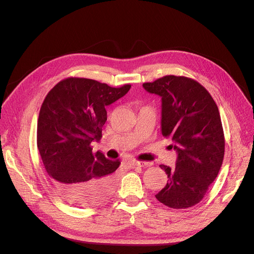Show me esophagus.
<instances>
[{"label":"esophagus","instance_id":"1","mask_svg":"<svg viewBox=\"0 0 254 254\" xmlns=\"http://www.w3.org/2000/svg\"><path fill=\"white\" fill-rule=\"evenodd\" d=\"M151 165H152V163H150V162H139V161L132 162V166H137V167H141V168L149 167Z\"/></svg>","mask_w":254,"mask_h":254}]
</instances>
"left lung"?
Listing matches in <instances>:
<instances>
[{"instance_id":"obj_1","label":"left lung","mask_w":254,"mask_h":254,"mask_svg":"<svg viewBox=\"0 0 254 254\" xmlns=\"http://www.w3.org/2000/svg\"><path fill=\"white\" fill-rule=\"evenodd\" d=\"M143 87L162 98V134L172 139L177 152L175 168L159 166L168 182L155 197L170 208L192 207L202 201L222 165L218 107L203 85L188 77L168 75Z\"/></svg>"}]
</instances>
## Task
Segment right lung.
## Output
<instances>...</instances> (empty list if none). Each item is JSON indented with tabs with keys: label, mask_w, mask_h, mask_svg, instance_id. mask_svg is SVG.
<instances>
[{
	"label": "right lung",
	"mask_w": 254,
	"mask_h": 254,
	"mask_svg": "<svg viewBox=\"0 0 254 254\" xmlns=\"http://www.w3.org/2000/svg\"><path fill=\"white\" fill-rule=\"evenodd\" d=\"M130 85L111 87L86 78H66L48 93L40 109L37 146L52 185L80 208L107 201L116 186L119 161H110L91 142L100 141L106 107L123 98Z\"/></svg>",
	"instance_id": "1"
}]
</instances>
